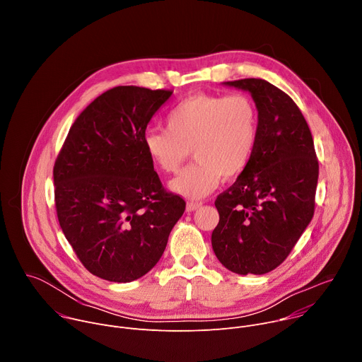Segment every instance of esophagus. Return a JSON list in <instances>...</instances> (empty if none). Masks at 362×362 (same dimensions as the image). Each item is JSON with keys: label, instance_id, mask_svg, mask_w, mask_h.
Returning a JSON list of instances; mask_svg holds the SVG:
<instances>
[{"label": "esophagus", "instance_id": "34e87169", "mask_svg": "<svg viewBox=\"0 0 362 362\" xmlns=\"http://www.w3.org/2000/svg\"><path fill=\"white\" fill-rule=\"evenodd\" d=\"M200 206H202V202H189V203L186 204V211H187V212H193V211L199 209Z\"/></svg>", "mask_w": 362, "mask_h": 362}]
</instances>
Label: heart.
<instances>
[{
  "label": "heart",
  "instance_id": "obj_1",
  "mask_svg": "<svg viewBox=\"0 0 362 362\" xmlns=\"http://www.w3.org/2000/svg\"><path fill=\"white\" fill-rule=\"evenodd\" d=\"M259 137V112L243 93L192 94L169 112L166 129H150L143 148L150 162L165 173L187 166L169 187L186 199H202L222 182L240 176L249 166Z\"/></svg>",
  "mask_w": 362,
  "mask_h": 362
}]
</instances>
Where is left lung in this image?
<instances>
[{"label": "left lung", "instance_id": "left-lung-1", "mask_svg": "<svg viewBox=\"0 0 362 362\" xmlns=\"http://www.w3.org/2000/svg\"><path fill=\"white\" fill-rule=\"evenodd\" d=\"M250 93L259 112V137L247 169L218 196L212 247L239 275L279 267L313 221L318 159L311 130L293 100L262 78L225 81Z\"/></svg>", "mask_w": 362, "mask_h": 362}]
</instances>
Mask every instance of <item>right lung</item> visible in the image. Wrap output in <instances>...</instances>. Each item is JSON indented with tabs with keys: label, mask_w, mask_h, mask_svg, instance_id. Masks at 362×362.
<instances>
[{
	"label": "right lung",
	"mask_w": 362,
	"mask_h": 362,
	"mask_svg": "<svg viewBox=\"0 0 362 362\" xmlns=\"http://www.w3.org/2000/svg\"><path fill=\"white\" fill-rule=\"evenodd\" d=\"M173 91L119 86L71 126L54 165L56 209L81 264L132 282L162 257L186 203L163 189L143 148L146 127Z\"/></svg>",
	"instance_id": "add662e5"
}]
</instances>
